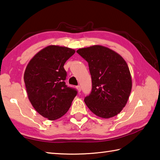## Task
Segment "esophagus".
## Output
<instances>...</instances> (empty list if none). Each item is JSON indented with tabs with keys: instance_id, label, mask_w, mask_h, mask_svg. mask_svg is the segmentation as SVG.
Returning <instances> with one entry per match:
<instances>
[{
	"instance_id": "obj_1",
	"label": "esophagus",
	"mask_w": 160,
	"mask_h": 160,
	"mask_svg": "<svg viewBox=\"0 0 160 160\" xmlns=\"http://www.w3.org/2000/svg\"><path fill=\"white\" fill-rule=\"evenodd\" d=\"M76 89H77V90L78 91V92H81V88H80V85L77 86V87H76Z\"/></svg>"
}]
</instances>
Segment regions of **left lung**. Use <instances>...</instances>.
Instances as JSON below:
<instances>
[{
    "label": "left lung",
    "instance_id": "8db88e82",
    "mask_svg": "<svg viewBox=\"0 0 160 160\" xmlns=\"http://www.w3.org/2000/svg\"><path fill=\"white\" fill-rule=\"evenodd\" d=\"M77 52L88 62L92 76L91 94L84 100L87 106L98 117L117 115L126 106L132 88L125 60L102 45L81 48Z\"/></svg>",
    "mask_w": 160,
    "mask_h": 160
}]
</instances>
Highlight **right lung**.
<instances>
[{
    "label": "right lung",
    "mask_w": 160,
    "mask_h": 160,
    "mask_svg": "<svg viewBox=\"0 0 160 160\" xmlns=\"http://www.w3.org/2000/svg\"><path fill=\"white\" fill-rule=\"evenodd\" d=\"M72 49L49 45L32 58L26 68L24 80L28 98L42 117L55 120L64 115L77 91L66 85L63 66L75 54Z\"/></svg>",
    "instance_id": "1"
}]
</instances>
